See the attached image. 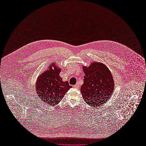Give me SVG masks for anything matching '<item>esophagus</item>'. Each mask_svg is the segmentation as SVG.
Returning a JSON list of instances; mask_svg holds the SVG:
<instances>
[{"instance_id": "34e87169", "label": "esophagus", "mask_w": 146, "mask_h": 146, "mask_svg": "<svg viewBox=\"0 0 146 146\" xmlns=\"http://www.w3.org/2000/svg\"><path fill=\"white\" fill-rule=\"evenodd\" d=\"M73 87H74V88H78L79 87V86H78V84H76V85L73 86Z\"/></svg>"}]
</instances>
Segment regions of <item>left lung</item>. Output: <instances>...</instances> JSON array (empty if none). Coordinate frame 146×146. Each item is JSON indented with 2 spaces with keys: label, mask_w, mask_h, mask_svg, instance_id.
I'll list each match as a JSON object with an SVG mask.
<instances>
[{
  "label": "left lung",
  "mask_w": 146,
  "mask_h": 146,
  "mask_svg": "<svg viewBox=\"0 0 146 146\" xmlns=\"http://www.w3.org/2000/svg\"><path fill=\"white\" fill-rule=\"evenodd\" d=\"M85 76L81 87L83 99L91 107L105 104L111 96L114 88L111 72L104 64L93 62L89 67L83 66Z\"/></svg>",
  "instance_id": "obj_1"
}]
</instances>
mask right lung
Listing matches in <instances>:
<instances>
[{"mask_svg": "<svg viewBox=\"0 0 146 146\" xmlns=\"http://www.w3.org/2000/svg\"><path fill=\"white\" fill-rule=\"evenodd\" d=\"M49 70L41 74L37 78L36 90L41 100L48 106H55L64 96L68 91L72 88L68 81H62L59 76L60 69L56 67L55 63Z\"/></svg>", "mask_w": 146, "mask_h": 146, "instance_id": "obj_1", "label": "right lung"}]
</instances>
